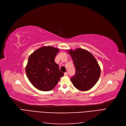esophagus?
<instances>
[{
  "mask_svg": "<svg viewBox=\"0 0 126 126\" xmlns=\"http://www.w3.org/2000/svg\"><path fill=\"white\" fill-rule=\"evenodd\" d=\"M64 74L65 76H68V73L67 72H65L64 73Z\"/></svg>",
  "mask_w": 126,
  "mask_h": 126,
  "instance_id": "34e87169",
  "label": "esophagus"
}]
</instances>
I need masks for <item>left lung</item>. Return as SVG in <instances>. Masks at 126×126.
I'll use <instances>...</instances> for the list:
<instances>
[{
    "label": "left lung",
    "mask_w": 126,
    "mask_h": 126,
    "mask_svg": "<svg viewBox=\"0 0 126 126\" xmlns=\"http://www.w3.org/2000/svg\"><path fill=\"white\" fill-rule=\"evenodd\" d=\"M75 68V74L71 78L73 86L80 91H85L91 89L97 82L100 68L96 60L89 51L77 48L69 50Z\"/></svg>",
    "instance_id": "8db88e82"
}]
</instances>
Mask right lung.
Instances as JSON below:
<instances>
[{
    "label": "right lung",
    "mask_w": 126,
    "mask_h": 126,
    "mask_svg": "<svg viewBox=\"0 0 126 126\" xmlns=\"http://www.w3.org/2000/svg\"><path fill=\"white\" fill-rule=\"evenodd\" d=\"M58 52V48L45 46L29 57L26 67L27 76L33 86L40 91L52 90L64 75L54 61Z\"/></svg>",
    "instance_id": "right-lung-1"
}]
</instances>
